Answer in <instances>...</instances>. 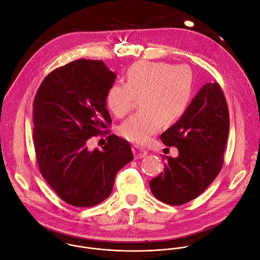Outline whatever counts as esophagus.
<instances>
[{
    "label": "esophagus",
    "mask_w": 260,
    "mask_h": 260,
    "mask_svg": "<svg viewBox=\"0 0 260 260\" xmlns=\"http://www.w3.org/2000/svg\"><path fill=\"white\" fill-rule=\"evenodd\" d=\"M132 151H133L135 159L143 158V157H145L148 154V152L145 149H143L142 147H140V146H137V145H133L132 146Z\"/></svg>",
    "instance_id": "34e87169"
}]
</instances>
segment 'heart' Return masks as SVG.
<instances>
[{
    "label": "heart",
    "mask_w": 260,
    "mask_h": 260,
    "mask_svg": "<svg viewBox=\"0 0 260 260\" xmlns=\"http://www.w3.org/2000/svg\"><path fill=\"white\" fill-rule=\"evenodd\" d=\"M193 94V74L186 65L138 61L126 73V84H115L106 97L112 113L122 118L132 111L140 98L141 110L119 128L128 141L145 144L162 124L170 126L185 113Z\"/></svg>",
    "instance_id": "1"
}]
</instances>
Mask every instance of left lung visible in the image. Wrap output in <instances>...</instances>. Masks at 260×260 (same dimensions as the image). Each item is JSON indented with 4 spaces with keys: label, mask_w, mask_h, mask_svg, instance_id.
<instances>
[{
    "label": "left lung",
    "mask_w": 260,
    "mask_h": 260,
    "mask_svg": "<svg viewBox=\"0 0 260 260\" xmlns=\"http://www.w3.org/2000/svg\"><path fill=\"white\" fill-rule=\"evenodd\" d=\"M229 132V112L220 85L205 84L183 116L164 133L161 141L178 149L167 156L163 172L149 186L153 195L169 205H181L198 197L222 168Z\"/></svg>",
    "instance_id": "1"
}]
</instances>
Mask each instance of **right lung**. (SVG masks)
Listing matches in <instances>:
<instances>
[{"label":"right lung","instance_id":"add662e5","mask_svg":"<svg viewBox=\"0 0 260 260\" xmlns=\"http://www.w3.org/2000/svg\"><path fill=\"white\" fill-rule=\"evenodd\" d=\"M116 74L101 60L80 59L48 75L33 104V141L47 183L66 203L91 207L111 194L116 174L133 160L127 140L115 134L102 149L88 140L108 133L106 97Z\"/></svg>","mask_w":260,"mask_h":260}]
</instances>
